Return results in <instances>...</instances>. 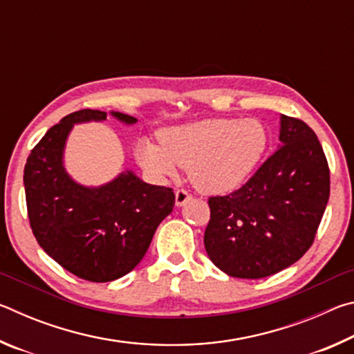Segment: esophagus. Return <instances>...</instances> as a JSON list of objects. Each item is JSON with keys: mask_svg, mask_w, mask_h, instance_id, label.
Segmentation results:
<instances>
[{"mask_svg": "<svg viewBox=\"0 0 354 354\" xmlns=\"http://www.w3.org/2000/svg\"><path fill=\"white\" fill-rule=\"evenodd\" d=\"M190 200V194L187 190L184 189H178L175 192V201H176V206H183L185 205V201Z\"/></svg>", "mask_w": 354, "mask_h": 354, "instance_id": "1", "label": "esophagus"}]
</instances>
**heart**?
I'll list each match as a JSON object with an SVG mask.
<instances>
[{
  "mask_svg": "<svg viewBox=\"0 0 354 354\" xmlns=\"http://www.w3.org/2000/svg\"><path fill=\"white\" fill-rule=\"evenodd\" d=\"M270 145V131L257 118H207L167 128L160 143L142 140L139 158L156 175L189 169L206 194H227L247 181Z\"/></svg>",
  "mask_w": 354,
  "mask_h": 354,
  "instance_id": "b5f03b06",
  "label": "heart"
}]
</instances>
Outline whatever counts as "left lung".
Here are the masks:
<instances>
[{"mask_svg": "<svg viewBox=\"0 0 354 354\" xmlns=\"http://www.w3.org/2000/svg\"><path fill=\"white\" fill-rule=\"evenodd\" d=\"M281 147L241 189L207 200L205 247L221 272L261 279L297 262L314 243L329 198V167L303 120L281 115Z\"/></svg>", "mask_w": 354, "mask_h": 354, "instance_id": "left-lung-1", "label": "left lung"}]
</instances>
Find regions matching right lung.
<instances>
[{
  "label": "right lung",
  "instance_id": "1",
  "mask_svg": "<svg viewBox=\"0 0 354 354\" xmlns=\"http://www.w3.org/2000/svg\"><path fill=\"white\" fill-rule=\"evenodd\" d=\"M124 123L137 120L112 112ZM106 112L81 109L46 131L26 160L28 218L45 253L75 277L107 283L142 261L156 227L175 206L171 187L151 185L131 171L101 187H84L62 165L64 145L75 123L103 122Z\"/></svg>",
  "mask_w": 354,
  "mask_h": 354
}]
</instances>
